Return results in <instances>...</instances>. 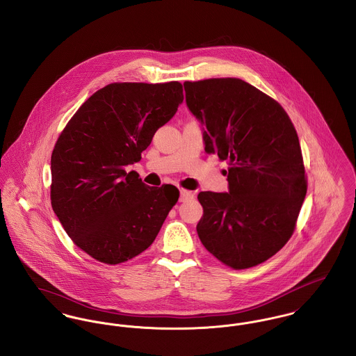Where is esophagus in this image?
<instances>
[{
	"instance_id": "34e87169",
	"label": "esophagus",
	"mask_w": 356,
	"mask_h": 356,
	"mask_svg": "<svg viewBox=\"0 0 356 356\" xmlns=\"http://www.w3.org/2000/svg\"><path fill=\"white\" fill-rule=\"evenodd\" d=\"M193 197V193L187 190H180V202H187Z\"/></svg>"
}]
</instances>
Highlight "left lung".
<instances>
[{
  "instance_id": "1",
  "label": "left lung",
  "mask_w": 356,
  "mask_h": 356,
  "mask_svg": "<svg viewBox=\"0 0 356 356\" xmlns=\"http://www.w3.org/2000/svg\"><path fill=\"white\" fill-rule=\"evenodd\" d=\"M204 150L226 161L229 192H199L204 248L234 268L254 267L290 240L306 195L301 146L282 106L240 79L186 81Z\"/></svg>"
}]
</instances>
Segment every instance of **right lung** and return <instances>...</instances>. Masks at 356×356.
Returning a JSON list of instances; mask_svg holds the SVG:
<instances>
[{
	"mask_svg": "<svg viewBox=\"0 0 356 356\" xmlns=\"http://www.w3.org/2000/svg\"><path fill=\"white\" fill-rule=\"evenodd\" d=\"M180 82H113L69 120L51 154V206L73 243L97 261L124 263L156 240L179 200L175 186L149 187L126 166L183 103Z\"/></svg>",
	"mask_w": 356,
	"mask_h": 356,
	"instance_id": "add662e5",
	"label": "right lung"
}]
</instances>
